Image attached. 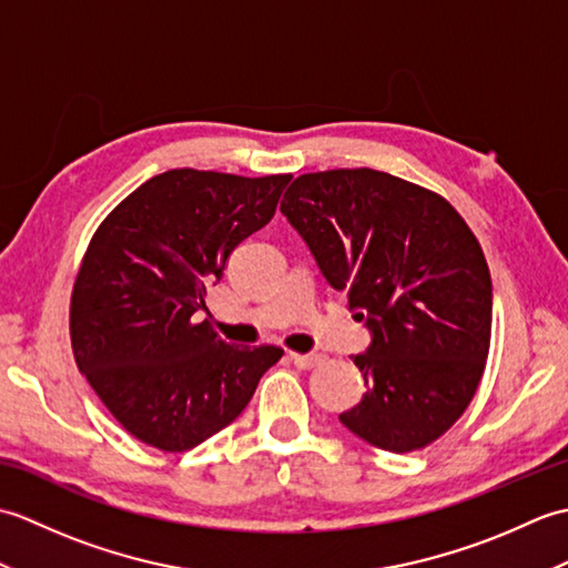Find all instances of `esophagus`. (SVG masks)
<instances>
[{"label":"esophagus","mask_w":568,"mask_h":568,"mask_svg":"<svg viewBox=\"0 0 568 568\" xmlns=\"http://www.w3.org/2000/svg\"><path fill=\"white\" fill-rule=\"evenodd\" d=\"M291 361L297 368H315L320 364V354H295V352H291Z\"/></svg>","instance_id":"34e87169"}]
</instances>
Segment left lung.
<instances>
[{
  "label": "left lung",
  "instance_id": "8db88e82",
  "mask_svg": "<svg viewBox=\"0 0 568 568\" xmlns=\"http://www.w3.org/2000/svg\"><path fill=\"white\" fill-rule=\"evenodd\" d=\"M281 202L320 271L373 332L368 390L339 415L383 452H419L474 400L493 287L478 239L437 192L373 168L305 173Z\"/></svg>",
  "mask_w": 568,
  "mask_h": 568
}]
</instances>
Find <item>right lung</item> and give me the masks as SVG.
<instances>
[{
  "label": "right lung",
  "instance_id": "right-lung-1",
  "mask_svg": "<svg viewBox=\"0 0 568 568\" xmlns=\"http://www.w3.org/2000/svg\"><path fill=\"white\" fill-rule=\"evenodd\" d=\"M291 173L175 168L104 216L70 295L78 368L131 437L187 452L244 413L281 346H234L195 322L229 253L271 222Z\"/></svg>",
  "mask_w": 568,
  "mask_h": 568
}]
</instances>
